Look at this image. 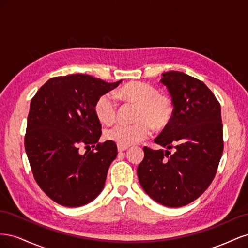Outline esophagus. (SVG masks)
Here are the masks:
<instances>
[{"instance_id":"obj_1","label":"esophagus","mask_w":248,"mask_h":248,"mask_svg":"<svg viewBox=\"0 0 248 248\" xmlns=\"http://www.w3.org/2000/svg\"><path fill=\"white\" fill-rule=\"evenodd\" d=\"M117 147H118V151H119V152H123V151H125V150L128 149V147L121 146V145H118Z\"/></svg>"}]
</instances>
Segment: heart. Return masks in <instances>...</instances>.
Listing matches in <instances>:
<instances>
[{"instance_id": "1", "label": "heart", "mask_w": 248, "mask_h": 248, "mask_svg": "<svg viewBox=\"0 0 248 248\" xmlns=\"http://www.w3.org/2000/svg\"><path fill=\"white\" fill-rule=\"evenodd\" d=\"M123 98L138 103L134 123H117L106 131V137L121 146H130L145 140L152 132L153 127H166L172 117L174 108L170 97L158 94L156 89L146 82L130 81L118 91ZM95 112L100 121L114 122L118 106L112 93L102 94L96 100Z\"/></svg>"}]
</instances>
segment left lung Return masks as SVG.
I'll list each match as a JSON object with an SVG mask.
<instances>
[{
  "mask_svg": "<svg viewBox=\"0 0 248 248\" xmlns=\"http://www.w3.org/2000/svg\"><path fill=\"white\" fill-rule=\"evenodd\" d=\"M174 112L154 141L144 148L139 181L159 204L177 208L197 200L211 184L223 151L220 104L204 82L180 71L162 73ZM170 148L174 149L170 155Z\"/></svg>",
  "mask_w": 248,
  "mask_h": 248,
  "instance_id": "obj_1",
  "label": "left lung"
}]
</instances>
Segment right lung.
<instances>
[{"label": "right lung", "instance_id": "right-lung-1", "mask_svg": "<svg viewBox=\"0 0 248 248\" xmlns=\"http://www.w3.org/2000/svg\"><path fill=\"white\" fill-rule=\"evenodd\" d=\"M121 81L88 74L57 77L32 98L26 152L37 184L58 204L84 206L102 191L118 150L112 140L98 142L101 124L94 107ZM80 145L88 149L85 155L78 151Z\"/></svg>", "mask_w": 248, "mask_h": 248}]
</instances>
